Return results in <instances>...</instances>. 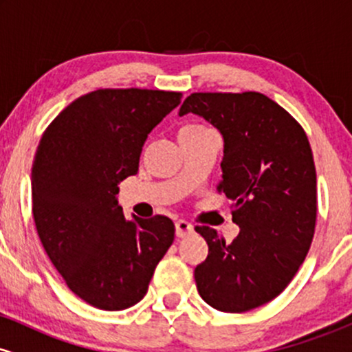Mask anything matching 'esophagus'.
<instances>
[{
    "label": "esophagus",
    "mask_w": 352,
    "mask_h": 352,
    "mask_svg": "<svg viewBox=\"0 0 352 352\" xmlns=\"http://www.w3.org/2000/svg\"><path fill=\"white\" fill-rule=\"evenodd\" d=\"M192 233H193V227L188 223V221H185V220L175 221V235L177 236L185 238V236L192 235Z\"/></svg>",
    "instance_id": "1"
}]
</instances>
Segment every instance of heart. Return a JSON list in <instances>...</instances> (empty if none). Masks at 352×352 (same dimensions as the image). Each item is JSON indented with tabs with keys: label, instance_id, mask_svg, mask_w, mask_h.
<instances>
[{
	"label": "heart",
	"instance_id": "b5f03b06",
	"mask_svg": "<svg viewBox=\"0 0 352 352\" xmlns=\"http://www.w3.org/2000/svg\"><path fill=\"white\" fill-rule=\"evenodd\" d=\"M208 131H210V129L205 127V125H200V124H187V125H184V127L180 129L179 137L192 135V134H201V132H208Z\"/></svg>",
	"mask_w": 352,
	"mask_h": 352
}]
</instances>
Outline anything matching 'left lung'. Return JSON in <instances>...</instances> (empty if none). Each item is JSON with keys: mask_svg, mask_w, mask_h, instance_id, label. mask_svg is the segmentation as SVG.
Instances as JSON below:
<instances>
[{"mask_svg": "<svg viewBox=\"0 0 352 352\" xmlns=\"http://www.w3.org/2000/svg\"><path fill=\"white\" fill-rule=\"evenodd\" d=\"M188 112L223 137L218 192L233 201L240 227L230 243L195 227L208 245L197 289L212 308L245 313L274 300L305 261L318 210L313 152L301 125L260 92H195L179 116Z\"/></svg>", "mask_w": 352, "mask_h": 352, "instance_id": "1", "label": "left lung"}]
</instances>
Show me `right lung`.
<instances>
[{"label": "right lung", "instance_id": "1", "mask_svg": "<svg viewBox=\"0 0 352 352\" xmlns=\"http://www.w3.org/2000/svg\"><path fill=\"white\" fill-rule=\"evenodd\" d=\"M180 98L99 89L72 100L39 140L31 168L36 230L71 292L94 308L120 311L142 300L173 243L170 218H125L117 193Z\"/></svg>", "mask_w": 352, "mask_h": 352}]
</instances>
